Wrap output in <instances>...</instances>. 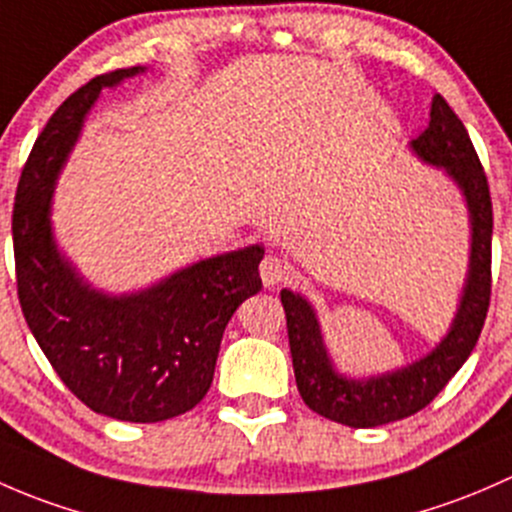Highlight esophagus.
Returning <instances> with one entry per match:
<instances>
[{
	"mask_svg": "<svg viewBox=\"0 0 512 512\" xmlns=\"http://www.w3.org/2000/svg\"><path fill=\"white\" fill-rule=\"evenodd\" d=\"M258 271H261L263 286H268V288L278 286V283H286L288 278L293 276L291 263H288L286 258L273 256V254H268L266 258H263L261 266H258Z\"/></svg>",
	"mask_w": 512,
	"mask_h": 512,
	"instance_id": "34e87169",
	"label": "esophagus"
}]
</instances>
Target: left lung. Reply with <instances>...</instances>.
Instances as JSON below:
<instances>
[{
    "label": "left lung",
    "mask_w": 512,
    "mask_h": 512,
    "mask_svg": "<svg viewBox=\"0 0 512 512\" xmlns=\"http://www.w3.org/2000/svg\"><path fill=\"white\" fill-rule=\"evenodd\" d=\"M412 150L458 184L471 219V261L449 335L402 370L350 379L330 362L313 305L288 288L281 291L300 397L313 412L352 429H372L421 412L468 360L491 305V189L466 128L441 96L431 100L429 128L412 140Z\"/></svg>",
    "instance_id": "left-lung-1"
}]
</instances>
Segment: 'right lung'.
I'll list each match as a JSON object with an SVG mask.
<instances>
[{
    "mask_svg": "<svg viewBox=\"0 0 512 512\" xmlns=\"http://www.w3.org/2000/svg\"><path fill=\"white\" fill-rule=\"evenodd\" d=\"M142 71L96 76L56 108L21 170L12 236L21 313L61 382L96 414L152 424L209 392L226 323L261 291L263 246L207 258L130 295L96 291L59 254L51 194L61 167L100 91Z\"/></svg>",
    "mask_w": 512,
    "mask_h": 512,
    "instance_id": "add662e5",
    "label": "right lung"
}]
</instances>
